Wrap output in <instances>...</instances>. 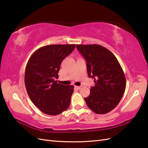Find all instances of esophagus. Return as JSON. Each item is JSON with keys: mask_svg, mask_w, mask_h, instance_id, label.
<instances>
[{"mask_svg": "<svg viewBox=\"0 0 148 148\" xmlns=\"http://www.w3.org/2000/svg\"><path fill=\"white\" fill-rule=\"evenodd\" d=\"M75 88H77V90H80L81 88V86H75Z\"/></svg>", "mask_w": 148, "mask_h": 148, "instance_id": "obj_1", "label": "esophagus"}]
</instances>
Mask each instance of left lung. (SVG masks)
I'll use <instances>...</instances> for the list:
<instances>
[{"label": "left lung", "instance_id": "obj_1", "mask_svg": "<svg viewBox=\"0 0 148 148\" xmlns=\"http://www.w3.org/2000/svg\"><path fill=\"white\" fill-rule=\"evenodd\" d=\"M85 59L88 75L95 85L84 98L88 107L96 114H106L117 106L126 88V78L116 56L109 49L98 45H77Z\"/></svg>", "mask_w": 148, "mask_h": 148}]
</instances>
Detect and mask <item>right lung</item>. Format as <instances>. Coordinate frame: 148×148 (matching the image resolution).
Listing matches in <instances>:
<instances>
[{
    "label": "right lung",
    "mask_w": 148,
    "mask_h": 148,
    "mask_svg": "<svg viewBox=\"0 0 148 148\" xmlns=\"http://www.w3.org/2000/svg\"><path fill=\"white\" fill-rule=\"evenodd\" d=\"M76 45H52L41 47L30 56L25 72V84L30 100L41 112L55 116L67 110L74 86L57 83L60 64Z\"/></svg>",
    "instance_id": "add662e5"
}]
</instances>
